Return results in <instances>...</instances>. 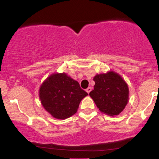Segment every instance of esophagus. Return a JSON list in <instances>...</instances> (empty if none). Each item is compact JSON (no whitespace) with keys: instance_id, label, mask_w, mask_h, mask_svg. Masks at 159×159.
Here are the masks:
<instances>
[{"instance_id":"34e87169","label":"esophagus","mask_w":159,"mask_h":159,"mask_svg":"<svg viewBox=\"0 0 159 159\" xmlns=\"http://www.w3.org/2000/svg\"><path fill=\"white\" fill-rule=\"evenodd\" d=\"M92 90V87H88V88H87V90H86V91H87V93H90V91Z\"/></svg>"}]
</instances>
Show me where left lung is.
I'll return each instance as SVG.
<instances>
[{"label": "left lung", "instance_id": "obj_1", "mask_svg": "<svg viewBox=\"0 0 159 159\" xmlns=\"http://www.w3.org/2000/svg\"><path fill=\"white\" fill-rule=\"evenodd\" d=\"M94 90L89 93L99 111L114 116L124 110L129 98L126 82L114 71L96 75L93 78Z\"/></svg>", "mask_w": 159, "mask_h": 159}]
</instances>
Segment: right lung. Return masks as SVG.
<instances>
[{"label":"right lung","mask_w":159,"mask_h":159,"mask_svg":"<svg viewBox=\"0 0 159 159\" xmlns=\"http://www.w3.org/2000/svg\"><path fill=\"white\" fill-rule=\"evenodd\" d=\"M87 95L79 83L65 72L51 75L39 90L43 107L53 117L59 120H65L75 114L81 101Z\"/></svg>","instance_id":"1"}]
</instances>
